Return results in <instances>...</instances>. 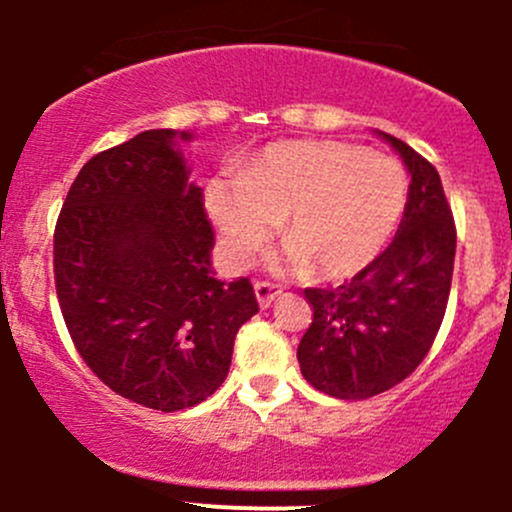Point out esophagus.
Returning a JSON list of instances; mask_svg holds the SVG:
<instances>
[{"label":"esophagus","instance_id":"obj_1","mask_svg":"<svg viewBox=\"0 0 512 512\" xmlns=\"http://www.w3.org/2000/svg\"><path fill=\"white\" fill-rule=\"evenodd\" d=\"M280 294H282V287L272 285V282H257V285H255V297H257V302H260L262 309L270 307V304L275 302Z\"/></svg>","mask_w":512,"mask_h":512}]
</instances>
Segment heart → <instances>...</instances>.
<instances>
[{
  "label": "heart",
  "mask_w": 512,
  "mask_h": 512,
  "mask_svg": "<svg viewBox=\"0 0 512 512\" xmlns=\"http://www.w3.org/2000/svg\"><path fill=\"white\" fill-rule=\"evenodd\" d=\"M409 175L381 153L339 141H280L205 185L220 252L245 267L282 220L277 267L342 280L384 250L404 215Z\"/></svg>",
  "instance_id": "heart-1"
}]
</instances>
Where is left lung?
I'll return each mask as SVG.
<instances>
[{
	"label": "left lung",
	"instance_id": "obj_1",
	"mask_svg": "<svg viewBox=\"0 0 512 512\" xmlns=\"http://www.w3.org/2000/svg\"><path fill=\"white\" fill-rule=\"evenodd\" d=\"M411 175L394 242L352 282L304 289L314 319L297 349L302 376L334 399H371L401 384L431 349L451 292L456 225L438 170L376 131Z\"/></svg>",
	"mask_w": 512,
	"mask_h": 512
}]
</instances>
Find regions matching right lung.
<instances>
[{
    "label": "right lung",
    "mask_w": 512,
    "mask_h": 512,
    "mask_svg": "<svg viewBox=\"0 0 512 512\" xmlns=\"http://www.w3.org/2000/svg\"><path fill=\"white\" fill-rule=\"evenodd\" d=\"M188 141L156 128L98 153L54 232L56 294L81 359L118 396L165 414L215 394L237 329L260 309L250 280L215 277Z\"/></svg>",
    "instance_id": "obj_1"
}]
</instances>
